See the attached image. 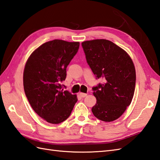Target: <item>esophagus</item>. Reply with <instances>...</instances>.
I'll list each match as a JSON object with an SVG mask.
<instances>
[{
    "label": "esophagus",
    "instance_id": "esophagus-1",
    "mask_svg": "<svg viewBox=\"0 0 160 160\" xmlns=\"http://www.w3.org/2000/svg\"><path fill=\"white\" fill-rule=\"evenodd\" d=\"M87 95H88V94H86V93H83V92H80V93H79V96H80L81 97H82V98L86 97Z\"/></svg>",
    "mask_w": 160,
    "mask_h": 160
}]
</instances>
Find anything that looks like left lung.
I'll return each instance as SVG.
<instances>
[{"label": "left lung", "instance_id": "left-lung-1", "mask_svg": "<svg viewBox=\"0 0 160 160\" xmlns=\"http://www.w3.org/2000/svg\"><path fill=\"white\" fill-rule=\"evenodd\" d=\"M88 65L104 83L93 88L97 103L92 108L94 116L104 122L118 119L133 97L136 69L125 50L105 39L82 42Z\"/></svg>", "mask_w": 160, "mask_h": 160}]
</instances>
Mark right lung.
<instances>
[{"instance_id":"obj_1","label":"right lung","mask_w":160,"mask_h":160,"mask_svg":"<svg viewBox=\"0 0 160 160\" xmlns=\"http://www.w3.org/2000/svg\"><path fill=\"white\" fill-rule=\"evenodd\" d=\"M79 47V42L54 40L31 53L24 66L23 85L31 108L42 118L59 124L70 116L76 94L63 91L66 68Z\"/></svg>"}]
</instances>
